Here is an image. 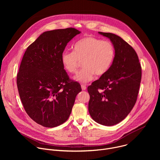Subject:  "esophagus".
<instances>
[{
  "label": "esophagus",
  "instance_id": "1",
  "mask_svg": "<svg viewBox=\"0 0 160 160\" xmlns=\"http://www.w3.org/2000/svg\"><path fill=\"white\" fill-rule=\"evenodd\" d=\"M81 87H82V90H86V86H85V85H81Z\"/></svg>",
  "mask_w": 160,
  "mask_h": 160
}]
</instances>
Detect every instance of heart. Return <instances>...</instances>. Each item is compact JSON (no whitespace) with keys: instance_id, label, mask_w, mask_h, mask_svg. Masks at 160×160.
Returning <instances> with one entry per match:
<instances>
[{"instance_id":"1","label":"heart","mask_w":160,"mask_h":160,"mask_svg":"<svg viewBox=\"0 0 160 160\" xmlns=\"http://www.w3.org/2000/svg\"><path fill=\"white\" fill-rule=\"evenodd\" d=\"M73 52L64 51L61 63L64 70L75 73L83 62V70L74 77L82 83L92 80L95 75L102 76L111 68L115 57V49L110 41H104L93 37H87L73 45Z\"/></svg>"}]
</instances>
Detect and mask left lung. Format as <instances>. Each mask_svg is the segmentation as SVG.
Listing matches in <instances>:
<instances>
[{"label":"left lung","mask_w":160,"mask_h":160,"mask_svg":"<svg viewBox=\"0 0 160 160\" xmlns=\"http://www.w3.org/2000/svg\"><path fill=\"white\" fill-rule=\"evenodd\" d=\"M99 33L110 39L115 57L108 72L87 88L88 111L97 123L112 126L124 120L133 108L142 70L138 54L127 42L111 33Z\"/></svg>","instance_id":"left-lung-1"}]
</instances>
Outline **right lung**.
<instances>
[{"mask_svg":"<svg viewBox=\"0 0 160 160\" xmlns=\"http://www.w3.org/2000/svg\"><path fill=\"white\" fill-rule=\"evenodd\" d=\"M80 32L74 28L45 32L30 44L22 57L17 86L28 116L48 128L69 118L77 95L82 90L70 79L61 63L67 43Z\"/></svg>","mask_w":160,"mask_h":160,"instance_id":"obj_1","label":"right lung"}]
</instances>
